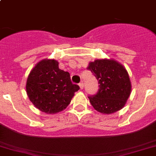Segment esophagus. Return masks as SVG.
<instances>
[{"label": "esophagus", "mask_w": 156, "mask_h": 156, "mask_svg": "<svg viewBox=\"0 0 156 156\" xmlns=\"http://www.w3.org/2000/svg\"><path fill=\"white\" fill-rule=\"evenodd\" d=\"M79 86H80V89H83V88H84V83H83V82H81L79 83Z\"/></svg>", "instance_id": "obj_1"}]
</instances>
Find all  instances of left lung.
<instances>
[{
	"mask_svg": "<svg viewBox=\"0 0 156 156\" xmlns=\"http://www.w3.org/2000/svg\"><path fill=\"white\" fill-rule=\"evenodd\" d=\"M87 69L99 84L97 93L88 97L93 108L108 115L121 110L131 92L130 81L124 67L112 59H97L89 63Z\"/></svg>",
	"mask_w": 156,
	"mask_h": 156,
	"instance_id": "1",
	"label": "left lung"
}]
</instances>
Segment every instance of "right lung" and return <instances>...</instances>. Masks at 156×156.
<instances>
[{"mask_svg": "<svg viewBox=\"0 0 156 156\" xmlns=\"http://www.w3.org/2000/svg\"><path fill=\"white\" fill-rule=\"evenodd\" d=\"M26 88L34 105L47 114L64 110L80 89L72 83L67 71L59 68V63L55 59L39 62L30 73Z\"/></svg>", "mask_w": 156, "mask_h": 156, "instance_id": "obj_1", "label": "right lung"}]
</instances>
